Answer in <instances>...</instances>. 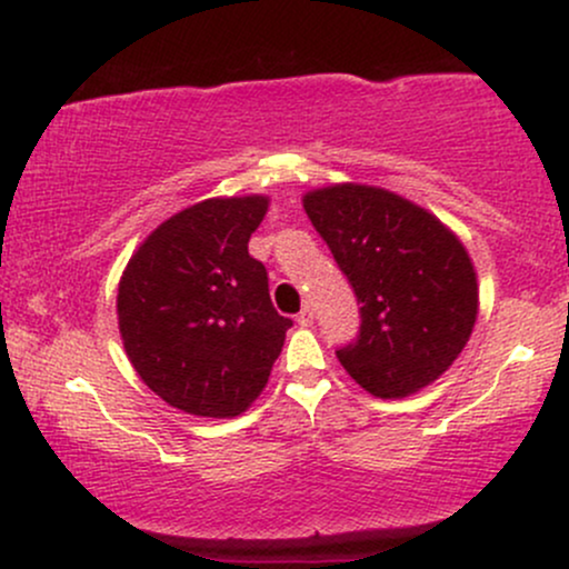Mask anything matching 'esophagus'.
Instances as JSON below:
<instances>
[{
	"instance_id": "obj_1",
	"label": "esophagus",
	"mask_w": 569,
	"mask_h": 569,
	"mask_svg": "<svg viewBox=\"0 0 569 569\" xmlns=\"http://www.w3.org/2000/svg\"><path fill=\"white\" fill-rule=\"evenodd\" d=\"M312 318H316V316H312V307H302V312L297 316V323L305 326V329H307V326H312Z\"/></svg>"
}]
</instances>
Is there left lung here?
<instances>
[{"label":"left lung","mask_w":569,"mask_h":569,"mask_svg":"<svg viewBox=\"0 0 569 569\" xmlns=\"http://www.w3.org/2000/svg\"><path fill=\"white\" fill-rule=\"evenodd\" d=\"M302 206L361 302V335L337 350L345 371L390 401L433 385L466 350L479 316V280L462 240L385 187H318Z\"/></svg>","instance_id":"8db88e82"}]
</instances>
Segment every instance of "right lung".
<instances>
[{"mask_svg":"<svg viewBox=\"0 0 569 569\" xmlns=\"http://www.w3.org/2000/svg\"><path fill=\"white\" fill-rule=\"evenodd\" d=\"M270 194L208 198L154 227L122 270L117 326L136 375L173 409L230 420L262 396L289 331L248 253Z\"/></svg>","mask_w":569,"mask_h":569,"instance_id":"obj_1","label":"right lung"}]
</instances>
